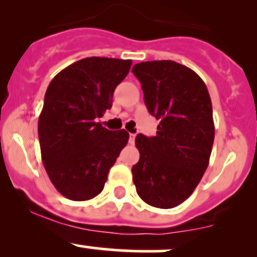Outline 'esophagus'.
<instances>
[{"instance_id": "obj_1", "label": "esophagus", "mask_w": 257, "mask_h": 257, "mask_svg": "<svg viewBox=\"0 0 257 257\" xmlns=\"http://www.w3.org/2000/svg\"><path fill=\"white\" fill-rule=\"evenodd\" d=\"M134 142H136V134L131 133V134H129V143L134 144Z\"/></svg>"}]
</instances>
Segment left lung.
<instances>
[{
	"label": "left lung",
	"instance_id": "1",
	"mask_svg": "<svg viewBox=\"0 0 257 257\" xmlns=\"http://www.w3.org/2000/svg\"><path fill=\"white\" fill-rule=\"evenodd\" d=\"M144 102L159 119L155 137L138 134L139 162L132 168L142 200L159 209L180 205L209 165L215 137L211 99L204 80L174 61H150L132 69Z\"/></svg>",
	"mask_w": 257,
	"mask_h": 257
}]
</instances>
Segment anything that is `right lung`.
Listing matches in <instances>:
<instances>
[{"instance_id":"obj_1","label":"right lung","mask_w":257,"mask_h":257,"mask_svg":"<svg viewBox=\"0 0 257 257\" xmlns=\"http://www.w3.org/2000/svg\"><path fill=\"white\" fill-rule=\"evenodd\" d=\"M131 66V59L88 57L49 83L38 118L41 155L54 188L69 200L97 196L128 143V132L108 131L97 118L112 107Z\"/></svg>"}]
</instances>
